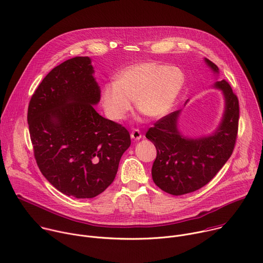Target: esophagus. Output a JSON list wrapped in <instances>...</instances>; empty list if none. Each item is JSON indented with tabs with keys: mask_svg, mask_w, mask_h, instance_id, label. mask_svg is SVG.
Segmentation results:
<instances>
[{
	"mask_svg": "<svg viewBox=\"0 0 263 263\" xmlns=\"http://www.w3.org/2000/svg\"><path fill=\"white\" fill-rule=\"evenodd\" d=\"M141 133L138 129H134L132 132H131V138L135 139V140H139L141 138Z\"/></svg>",
	"mask_w": 263,
	"mask_h": 263,
	"instance_id": "esophagus-1",
	"label": "esophagus"
}]
</instances>
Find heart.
<instances>
[{
  "label": "heart",
  "instance_id": "heart-1",
  "mask_svg": "<svg viewBox=\"0 0 263 263\" xmlns=\"http://www.w3.org/2000/svg\"><path fill=\"white\" fill-rule=\"evenodd\" d=\"M185 83L184 72L176 66L145 61L124 68L115 83L101 90L106 116L116 122L126 119L131 102L147 118H161L172 109Z\"/></svg>",
  "mask_w": 263,
  "mask_h": 263
}]
</instances>
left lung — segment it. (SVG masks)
Instances as JSON below:
<instances>
[{
	"label": "left lung",
	"instance_id": "obj_1",
	"mask_svg": "<svg viewBox=\"0 0 263 263\" xmlns=\"http://www.w3.org/2000/svg\"><path fill=\"white\" fill-rule=\"evenodd\" d=\"M205 62L218 73V67L212 61L205 58ZM214 87L222 91L224 112L211 135L200 138L183 136L177 126L181 110L157 121L145 134L157 149L152 166L153 181L170 195L182 196L200 190L233 153L238 131V99L226 80L216 81Z\"/></svg>",
	"mask_w": 263,
	"mask_h": 263
}]
</instances>
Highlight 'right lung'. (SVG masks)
Masks as SVG:
<instances>
[{
	"instance_id": "obj_1",
	"label": "right lung",
	"mask_w": 263,
	"mask_h": 263,
	"mask_svg": "<svg viewBox=\"0 0 263 263\" xmlns=\"http://www.w3.org/2000/svg\"><path fill=\"white\" fill-rule=\"evenodd\" d=\"M89 57L54 67L33 93L28 125L42 174L60 193L91 199L114 182L131 144L128 130L100 116L101 99Z\"/></svg>"
}]
</instances>
